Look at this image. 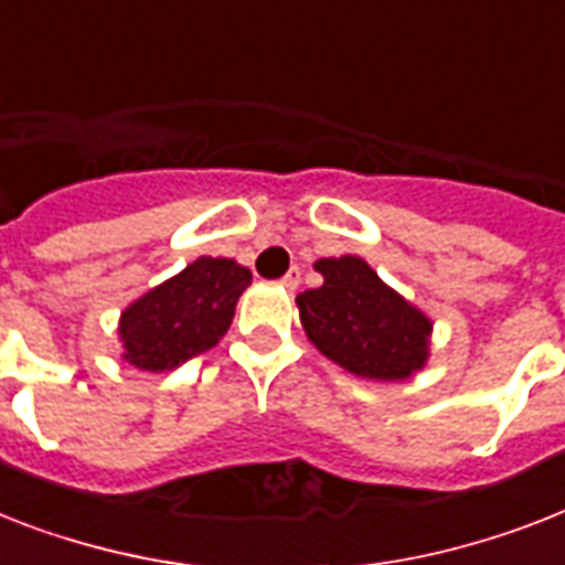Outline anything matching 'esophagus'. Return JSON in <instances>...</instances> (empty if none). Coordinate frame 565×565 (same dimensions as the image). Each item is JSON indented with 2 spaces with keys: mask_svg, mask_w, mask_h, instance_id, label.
Wrapping results in <instances>:
<instances>
[{
  "mask_svg": "<svg viewBox=\"0 0 565 565\" xmlns=\"http://www.w3.org/2000/svg\"><path fill=\"white\" fill-rule=\"evenodd\" d=\"M298 281H301V269H298V267H292L290 273H287L281 278V284H284V287H287V290H296Z\"/></svg>",
  "mask_w": 565,
  "mask_h": 565,
  "instance_id": "obj_1",
  "label": "esophagus"
}]
</instances>
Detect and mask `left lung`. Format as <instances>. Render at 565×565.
<instances>
[{
    "label": "left lung",
    "instance_id": "8db88e82",
    "mask_svg": "<svg viewBox=\"0 0 565 565\" xmlns=\"http://www.w3.org/2000/svg\"><path fill=\"white\" fill-rule=\"evenodd\" d=\"M322 287L298 292L307 339L365 380H409L429 360L433 322L356 255L313 264Z\"/></svg>",
    "mask_w": 565,
    "mask_h": 565
}]
</instances>
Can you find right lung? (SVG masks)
Masks as SVG:
<instances>
[{"instance_id": "obj_1", "label": "right lung", "mask_w": 565, "mask_h": 565, "mask_svg": "<svg viewBox=\"0 0 565 565\" xmlns=\"http://www.w3.org/2000/svg\"><path fill=\"white\" fill-rule=\"evenodd\" d=\"M252 273L228 258H196L121 313L124 360L139 371H173L214 348L235 319Z\"/></svg>"}]
</instances>
